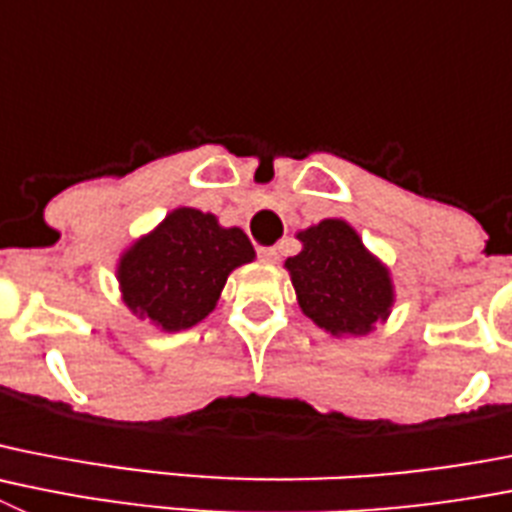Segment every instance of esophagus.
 <instances>
[{
	"label": "esophagus",
	"mask_w": 512,
	"mask_h": 512,
	"mask_svg": "<svg viewBox=\"0 0 512 512\" xmlns=\"http://www.w3.org/2000/svg\"><path fill=\"white\" fill-rule=\"evenodd\" d=\"M259 256L261 261H266V264H276V261H279V251H276L274 246H261Z\"/></svg>",
	"instance_id": "34e87169"
}]
</instances>
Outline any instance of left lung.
<instances>
[{
    "label": "left lung",
    "mask_w": 512,
    "mask_h": 512,
    "mask_svg": "<svg viewBox=\"0 0 512 512\" xmlns=\"http://www.w3.org/2000/svg\"><path fill=\"white\" fill-rule=\"evenodd\" d=\"M302 251L284 261L304 317L332 337H363L391 317V269L348 220L325 218L297 233Z\"/></svg>",
    "instance_id": "left-lung-1"
}]
</instances>
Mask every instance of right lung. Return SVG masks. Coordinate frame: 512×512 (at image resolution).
Returning a JSON list of instances; mask_svg holds the SVG:
<instances>
[{
  "label": "right lung",
  "mask_w": 512,
  "mask_h": 512,
  "mask_svg": "<svg viewBox=\"0 0 512 512\" xmlns=\"http://www.w3.org/2000/svg\"><path fill=\"white\" fill-rule=\"evenodd\" d=\"M253 259L241 228H225L198 208H175L119 253L121 302L159 332L190 330L213 312L228 276Z\"/></svg>",
  "instance_id": "obj_1"
}]
</instances>
